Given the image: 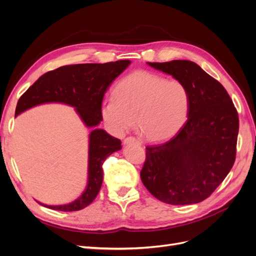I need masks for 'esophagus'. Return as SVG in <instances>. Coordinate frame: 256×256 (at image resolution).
Wrapping results in <instances>:
<instances>
[{
	"label": "esophagus",
	"instance_id": "1",
	"mask_svg": "<svg viewBox=\"0 0 256 256\" xmlns=\"http://www.w3.org/2000/svg\"><path fill=\"white\" fill-rule=\"evenodd\" d=\"M124 143L125 144H130V143H136L138 145H141V141L138 138H134V136H127L125 140H124Z\"/></svg>",
	"mask_w": 256,
	"mask_h": 256
}]
</instances>
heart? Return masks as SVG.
Returning a JSON list of instances; mask_svg holds the SVG:
<instances>
[{
  "label": "heart",
  "instance_id": "1",
  "mask_svg": "<svg viewBox=\"0 0 256 256\" xmlns=\"http://www.w3.org/2000/svg\"><path fill=\"white\" fill-rule=\"evenodd\" d=\"M189 92L180 80H166L158 74L136 72L122 79L113 98L104 99L102 116L116 136L136 127L145 138L164 140L175 134L187 120Z\"/></svg>",
  "mask_w": 256,
  "mask_h": 256
}]
</instances>
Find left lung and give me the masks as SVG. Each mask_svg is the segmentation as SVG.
<instances>
[{
    "instance_id": "obj_1",
    "label": "left lung",
    "mask_w": 256,
    "mask_h": 256,
    "mask_svg": "<svg viewBox=\"0 0 256 256\" xmlns=\"http://www.w3.org/2000/svg\"><path fill=\"white\" fill-rule=\"evenodd\" d=\"M148 65L184 84L189 111L184 126L170 140L146 146L142 182L166 204L200 203L218 188L234 166L237 110L223 85L193 62Z\"/></svg>"
}]
</instances>
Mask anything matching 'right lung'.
<instances>
[{"label":"right lung","instance_id":"1","mask_svg":"<svg viewBox=\"0 0 256 256\" xmlns=\"http://www.w3.org/2000/svg\"><path fill=\"white\" fill-rule=\"evenodd\" d=\"M129 64L128 60L104 64H76L46 72L20 97L14 114L17 116L40 104L63 102L74 106L88 127H95L102 120V104L106 90ZM120 148L118 138L102 129L92 130L90 134L88 182L82 196L66 205L40 204L60 212H76L88 206L102 188L104 160Z\"/></svg>","mask_w":256,"mask_h":256}]
</instances>
